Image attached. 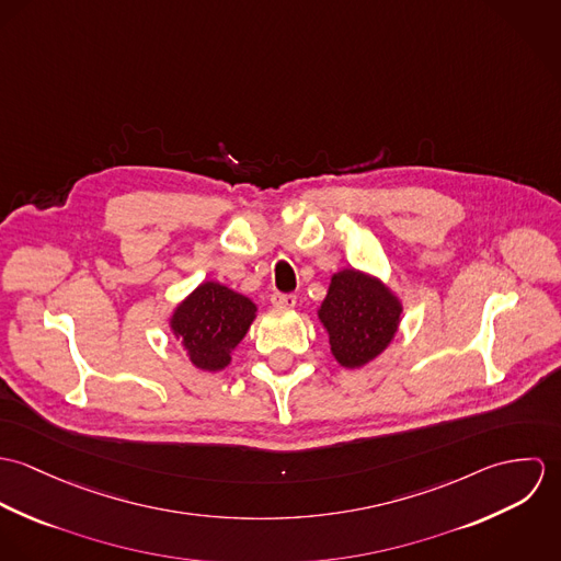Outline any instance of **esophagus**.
I'll use <instances>...</instances> for the list:
<instances>
[{"label":"esophagus","instance_id":"obj_1","mask_svg":"<svg viewBox=\"0 0 561 561\" xmlns=\"http://www.w3.org/2000/svg\"><path fill=\"white\" fill-rule=\"evenodd\" d=\"M270 300L278 309H291L296 305V296L294 294H280V291H274Z\"/></svg>","mask_w":561,"mask_h":561}]
</instances>
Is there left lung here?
Here are the masks:
<instances>
[{
    "label": "left lung",
    "mask_w": 561,
    "mask_h": 561,
    "mask_svg": "<svg viewBox=\"0 0 561 561\" xmlns=\"http://www.w3.org/2000/svg\"><path fill=\"white\" fill-rule=\"evenodd\" d=\"M400 316L398 298L380 280L356 270L332 276L320 309L330 350L350 369L374 360L393 341Z\"/></svg>",
    "instance_id": "obj_1"
}]
</instances>
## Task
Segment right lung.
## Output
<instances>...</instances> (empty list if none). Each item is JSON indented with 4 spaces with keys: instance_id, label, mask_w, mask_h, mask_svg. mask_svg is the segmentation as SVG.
Returning <instances> with one entry per match:
<instances>
[{
    "instance_id": "right-lung-1",
    "label": "right lung",
    "mask_w": 561,
    "mask_h": 561,
    "mask_svg": "<svg viewBox=\"0 0 561 561\" xmlns=\"http://www.w3.org/2000/svg\"><path fill=\"white\" fill-rule=\"evenodd\" d=\"M254 311L245 296L218 283H203L174 311L170 325L198 369L218 371L229 365L231 350L243 339Z\"/></svg>"
}]
</instances>
